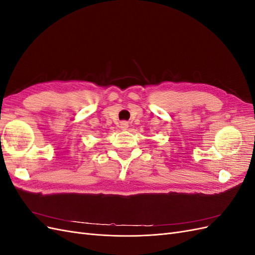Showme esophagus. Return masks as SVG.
<instances>
[{"mask_svg":"<svg viewBox=\"0 0 255 255\" xmlns=\"http://www.w3.org/2000/svg\"><path fill=\"white\" fill-rule=\"evenodd\" d=\"M120 128H121L122 129H128V122H127V121L121 122V123H120Z\"/></svg>","mask_w":255,"mask_h":255,"instance_id":"obj_1","label":"esophagus"}]
</instances>
